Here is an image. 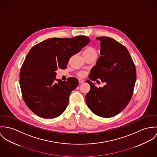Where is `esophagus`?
<instances>
[{"instance_id": "34e87169", "label": "esophagus", "mask_w": 157, "mask_h": 157, "mask_svg": "<svg viewBox=\"0 0 157 157\" xmlns=\"http://www.w3.org/2000/svg\"><path fill=\"white\" fill-rule=\"evenodd\" d=\"M78 80H79V82L80 84H81V83H83V82H84V80H83V79H79Z\"/></svg>"}]
</instances>
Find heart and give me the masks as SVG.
Instances as JSON below:
<instances>
[{"label":"heart","mask_w":157,"mask_h":157,"mask_svg":"<svg viewBox=\"0 0 157 157\" xmlns=\"http://www.w3.org/2000/svg\"><path fill=\"white\" fill-rule=\"evenodd\" d=\"M83 55H84V56H89L94 55H96V51L94 48H93V47L89 46V47H87V48L84 51ZM86 73L84 71H81L78 73V75L80 77H84Z\"/></svg>","instance_id":"heart-1"}]
</instances>
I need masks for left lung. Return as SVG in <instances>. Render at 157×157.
Segmentation results:
<instances>
[{
	"mask_svg": "<svg viewBox=\"0 0 157 157\" xmlns=\"http://www.w3.org/2000/svg\"><path fill=\"white\" fill-rule=\"evenodd\" d=\"M100 56L86 82L90 90L86 96L89 109L105 118L120 113L129 102L136 81V69L128 49L112 38L99 36ZM100 78L106 85L98 88L92 81Z\"/></svg>",
	"mask_w": 157,
	"mask_h": 157,
	"instance_id": "obj_1",
	"label": "left lung"
}]
</instances>
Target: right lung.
Masks as SVG:
<instances>
[{"instance_id":"right-lung-1","label":"right lung","mask_w":157,"mask_h":157,"mask_svg":"<svg viewBox=\"0 0 157 157\" xmlns=\"http://www.w3.org/2000/svg\"><path fill=\"white\" fill-rule=\"evenodd\" d=\"M90 41L84 35L71 38H52L34 46L28 53L20 73L23 99L36 115L44 119L60 116L69 104L78 79H56L58 68L65 69L70 58ZM56 80L58 82H54Z\"/></svg>"}]
</instances>
